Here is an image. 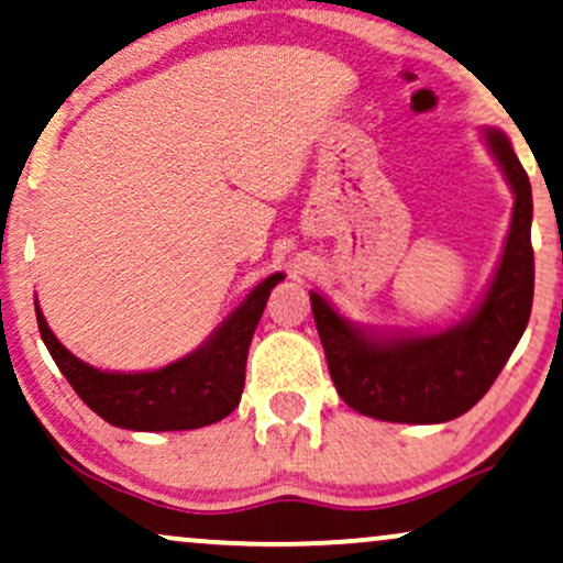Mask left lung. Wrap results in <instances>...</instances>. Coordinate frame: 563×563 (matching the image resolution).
<instances>
[{"instance_id":"8db88e82","label":"left lung","mask_w":563,"mask_h":563,"mask_svg":"<svg viewBox=\"0 0 563 563\" xmlns=\"http://www.w3.org/2000/svg\"><path fill=\"white\" fill-rule=\"evenodd\" d=\"M499 161L515 210L504 254L478 309L465 322L433 334H387L355 327L311 290V311L338 395L364 416L389 423H444L488 393L509 361L532 309V189L507 134L483 130Z\"/></svg>"}]
</instances>
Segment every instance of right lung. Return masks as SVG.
I'll return each instance as SVG.
<instances>
[{
	"label": "right lung",
	"instance_id": "right-lung-1",
	"mask_svg": "<svg viewBox=\"0 0 563 563\" xmlns=\"http://www.w3.org/2000/svg\"><path fill=\"white\" fill-rule=\"evenodd\" d=\"M280 280L283 273L262 280L210 334L208 343L158 372L119 374L92 368L54 338L38 306L35 319L59 372L103 421L130 431H189L216 423L236 410L244 393L252 334L265 311L269 290Z\"/></svg>",
	"mask_w": 563,
	"mask_h": 563
}]
</instances>
